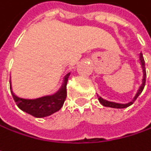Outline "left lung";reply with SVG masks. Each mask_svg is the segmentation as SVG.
<instances>
[{"label": "left lung", "instance_id": "8db88e82", "mask_svg": "<svg viewBox=\"0 0 151 151\" xmlns=\"http://www.w3.org/2000/svg\"><path fill=\"white\" fill-rule=\"evenodd\" d=\"M140 63H141V65H142V72H143V78H142V86H140V88H139V90H138V92H137L136 95L135 96L134 100H133L131 102L127 103V104H118V103H115V102L107 101H106V100H104V99H102L101 97H99V96H98V98H99V101H100L102 105L104 106L114 107V108H125V107H128V106H129L130 105H132V104L135 102V101H136V99L138 98V96L142 93V90H143V88H144V86H145V82H146L145 61H144V58H143V56H142V53H141V55H140Z\"/></svg>", "mask_w": 151, "mask_h": 151}]
</instances>
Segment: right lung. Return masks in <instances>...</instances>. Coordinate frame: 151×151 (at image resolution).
<instances>
[{
    "label": "right lung",
    "mask_w": 151,
    "mask_h": 151,
    "mask_svg": "<svg viewBox=\"0 0 151 151\" xmlns=\"http://www.w3.org/2000/svg\"><path fill=\"white\" fill-rule=\"evenodd\" d=\"M69 76L70 73L66 74V76L65 77L62 87L57 93L53 95L41 97L36 100H25L15 96L11 90V87L10 91L12 93V96L15 100L16 105L20 109L37 118L45 117L58 111L62 107V106L64 105V102L67 95L66 84Z\"/></svg>",
    "instance_id": "add662e5"
}]
</instances>
